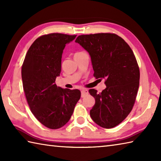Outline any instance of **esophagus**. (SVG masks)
<instances>
[{"mask_svg":"<svg viewBox=\"0 0 161 161\" xmlns=\"http://www.w3.org/2000/svg\"><path fill=\"white\" fill-rule=\"evenodd\" d=\"M88 94H89V91H88L87 89H81V97H84L86 96H87Z\"/></svg>","mask_w":161,"mask_h":161,"instance_id":"34e87169","label":"esophagus"}]
</instances>
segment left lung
I'll use <instances>...</instances> for the list:
<instances>
[{"label": "left lung", "mask_w": 161, "mask_h": 161, "mask_svg": "<svg viewBox=\"0 0 161 161\" xmlns=\"http://www.w3.org/2000/svg\"><path fill=\"white\" fill-rule=\"evenodd\" d=\"M75 42L89 52L96 79H105L101 93L90 89L95 105L90 110L93 121L104 128L121 123L131 112L140 84V70L134 53L116 34L79 36Z\"/></svg>", "instance_id": "left-lung-1"}]
</instances>
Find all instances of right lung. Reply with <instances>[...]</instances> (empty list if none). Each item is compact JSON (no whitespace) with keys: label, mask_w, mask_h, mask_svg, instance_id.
I'll list each match as a JSON object with an SVG mask.
<instances>
[{"label":"right lung","mask_w":161,"mask_h":161,"mask_svg":"<svg viewBox=\"0 0 161 161\" xmlns=\"http://www.w3.org/2000/svg\"><path fill=\"white\" fill-rule=\"evenodd\" d=\"M76 36L51 33L38 37L28 50L22 65L23 88L31 111L51 129L67 124L81 97L80 90L62 89L55 84L61 71L65 45Z\"/></svg>","instance_id":"obj_1"}]
</instances>
